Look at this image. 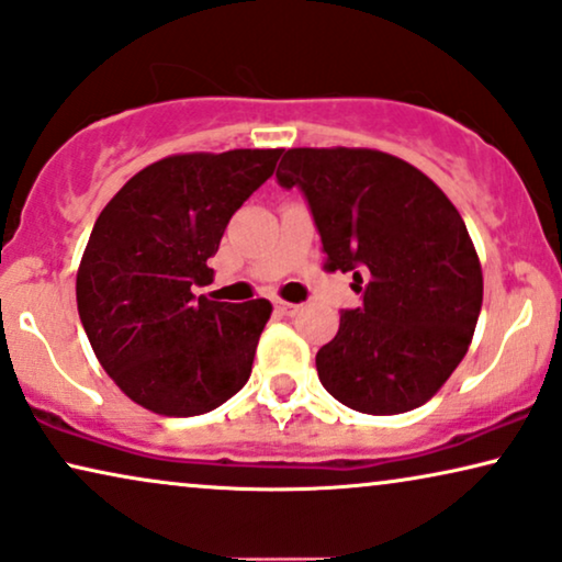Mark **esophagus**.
Listing matches in <instances>:
<instances>
[{
	"instance_id": "esophagus-1",
	"label": "esophagus",
	"mask_w": 562,
	"mask_h": 562,
	"mask_svg": "<svg viewBox=\"0 0 562 562\" xmlns=\"http://www.w3.org/2000/svg\"><path fill=\"white\" fill-rule=\"evenodd\" d=\"M274 308L280 311L282 316H295V313L301 311V305H297V303H285V301H277Z\"/></svg>"
}]
</instances>
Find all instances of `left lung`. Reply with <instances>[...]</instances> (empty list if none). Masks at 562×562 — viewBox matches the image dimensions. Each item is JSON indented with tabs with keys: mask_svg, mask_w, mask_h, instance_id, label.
<instances>
[{
	"mask_svg": "<svg viewBox=\"0 0 562 562\" xmlns=\"http://www.w3.org/2000/svg\"><path fill=\"white\" fill-rule=\"evenodd\" d=\"M282 187H301L328 272L366 282L318 349L321 385L359 414L424 406L468 355L483 272L465 221L424 171L375 148H288Z\"/></svg>",
	"mask_w": 562,
	"mask_h": 562,
	"instance_id": "1",
	"label": "left lung"
}]
</instances>
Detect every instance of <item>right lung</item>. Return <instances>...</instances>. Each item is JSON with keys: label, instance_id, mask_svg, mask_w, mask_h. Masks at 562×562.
Listing matches in <instances>:
<instances>
[{"label": "right lung", "instance_id": "right-lung-1", "mask_svg": "<svg viewBox=\"0 0 562 562\" xmlns=\"http://www.w3.org/2000/svg\"><path fill=\"white\" fill-rule=\"evenodd\" d=\"M282 148L177 154L104 205L77 272L87 339L115 385L154 414L198 416L236 395L272 303H218L207 259L231 215L272 177Z\"/></svg>", "mask_w": 562, "mask_h": 562}]
</instances>
